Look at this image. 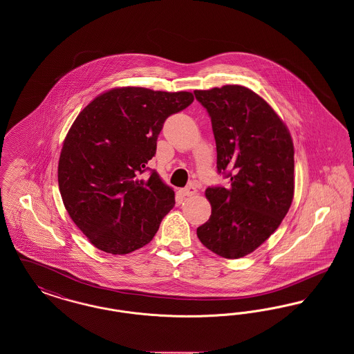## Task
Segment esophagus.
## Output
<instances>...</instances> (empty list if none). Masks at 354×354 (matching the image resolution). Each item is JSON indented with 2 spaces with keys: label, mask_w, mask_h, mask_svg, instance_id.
<instances>
[{
  "label": "esophagus",
  "mask_w": 354,
  "mask_h": 354,
  "mask_svg": "<svg viewBox=\"0 0 354 354\" xmlns=\"http://www.w3.org/2000/svg\"><path fill=\"white\" fill-rule=\"evenodd\" d=\"M179 192H180L183 196H192V195L196 194V188H195L194 185H187L185 188H182Z\"/></svg>",
  "instance_id": "esophagus-1"
}]
</instances>
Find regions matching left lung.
<instances>
[{
  "label": "left lung",
  "mask_w": 354,
  "mask_h": 354,
  "mask_svg": "<svg viewBox=\"0 0 354 354\" xmlns=\"http://www.w3.org/2000/svg\"><path fill=\"white\" fill-rule=\"evenodd\" d=\"M211 117L218 172L230 185L208 187L212 212L196 230L203 245L225 259L260 247L280 225L295 192V150L286 123L252 90L225 84L195 90Z\"/></svg>",
  "instance_id": "obj_1"
}]
</instances>
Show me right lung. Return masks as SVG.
Segmentation results:
<instances>
[{
    "mask_svg": "<svg viewBox=\"0 0 354 354\" xmlns=\"http://www.w3.org/2000/svg\"><path fill=\"white\" fill-rule=\"evenodd\" d=\"M194 102L192 93L118 87L90 102L74 120L58 163L65 208L103 252L126 254L149 244L175 205L172 188L152 169L165 120Z\"/></svg>",
    "mask_w": 354,
    "mask_h": 354,
    "instance_id": "right-lung-1",
    "label": "right lung"
}]
</instances>
